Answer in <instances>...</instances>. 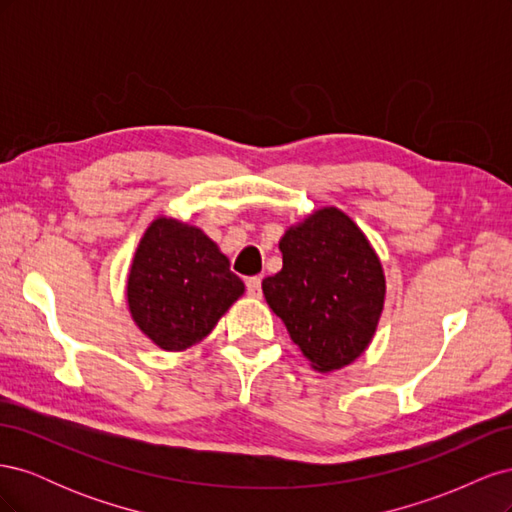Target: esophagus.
<instances>
[{"mask_svg": "<svg viewBox=\"0 0 512 512\" xmlns=\"http://www.w3.org/2000/svg\"><path fill=\"white\" fill-rule=\"evenodd\" d=\"M245 286H247V294H250V297H254V299H258L262 294V280L258 275L250 277V280L245 282Z\"/></svg>", "mask_w": 512, "mask_h": 512, "instance_id": "esophagus-1", "label": "esophagus"}]
</instances>
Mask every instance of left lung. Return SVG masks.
Wrapping results in <instances>:
<instances>
[{"mask_svg": "<svg viewBox=\"0 0 512 512\" xmlns=\"http://www.w3.org/2000/svg\"><path fill=\"white\" fill-rule=\"evenodd\" d=\"M284 267L262 292L290 339L318 371L352 363L369 346L384 307L380 258L346 213L324 207L280 241Z\"/></svg>", "mask_w": 512, "mask_h": 512, "instance_id": "8db88e82", "label": "left lung"}]
</instances>
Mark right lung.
<instances>
[{
	"instance_id": "obj_1",
	"label": "right lung",
	"mask_w": 512,
	"mask_h": 512,
	"mask_svg": "<svg viewBox=\"0 0 512 512\" xmlns=\"http://www.w3.org/2000/svg\"><path fill=\"white\" fill-rule=\"evenodd\" d=\"M243 290L228 258L203 230L168 218L145 230L128 275L134 322L168 352L207 337Z\"/></svg>"
}]
</instances>
